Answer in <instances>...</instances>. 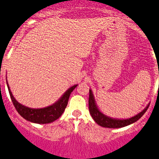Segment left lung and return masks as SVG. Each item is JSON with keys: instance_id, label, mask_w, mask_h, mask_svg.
Returning a JSON list of instances; mask_svg holds the SVG:
<instances>
[{"instance_id": "left-lung-1", "label": "left lung", "mask_w": 159, "mask_h": 159, "mask_svg": "<svg viewBox=\"0 0 159 159\" xmlns=\"http://www.w3.org/2000/svg\"><path fill=\"white\" fill-rule=\"evenodd\" d=\"M88 104H89V111L91 113V116L94 120V121L99 125L100 126H102L105 128H110V129H117V128H122L127 125H131V124L136 122V120H139L141 116L146 113L148 110L149 105L147 106L146 108L144 109L142 112L139 113V114L136 115L135 116H132L131 118L126 119V120H116V119H112L108 117V116H105L103 113L98 110V109L96 106L95 102H94V96H93L92 92L90 90L89 91V101H88Z\"/></svg>"}]
</instances>
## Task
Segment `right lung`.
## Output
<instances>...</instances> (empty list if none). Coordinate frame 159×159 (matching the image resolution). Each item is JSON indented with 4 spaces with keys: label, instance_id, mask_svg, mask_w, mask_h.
Listing matches in <instances>:
<instances>
[{
    "label": "right lung",
    "instance_id": "right-lung-1",
    "mask_svg": "<svg viewBox=\"0 0 159 159\" xmlns=\"http://www.w3.org/2000/svg\"><path fill=\"white\" fill-rule=\"evenodd\" d=\"M7 85H8L11 102H12L16 110L20 113V116H23V118L26 119L28 121L37 124L51 123V122L54 121L57 119L59 118L66 108L70 94L77 86L74 85L72 87H70L69 89L65 93V94L62 96L61 98L57 102L53 104V106H48V107L43 109H30L20 104L15 99V98L13 97L12 94L9 89V87H8V83H7Z\"/></svg>",
    "mask_w": 159,
    "mask_h": 159
}]
</instances>
